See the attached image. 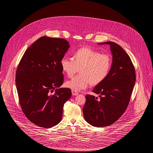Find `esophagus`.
I'll use <instances>...</instances> for the list:
<instances>
[{"label":"esophagus","instance_id":"obj_1","mask_svg":"<svg viewBox=\"0 0 153 153\" xmlns=\"http://www.w3.org/2000/svg\"><path fill=\"white\" fill-rule=\"evenodd\" d=\"M72 94L73 96H76L79 94V92L77 91H76L74 90H72Z\"/></svg>","mask_w":153,"mask_h":153}]
</instances>
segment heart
<instances>
[{
    "label": "heart",
    "instance_id": "1",
    "mask_svg": "<svg viewBox=\"0 0 153 153\" xmlns=\"http://www.w3.org/2000/svg\"><path fill=\"white\" fill-rule=\"evenodd\" d=\"M73 59L62 58L60 65L64 73L72 77L79 71L80 74L65 82V86L76 91L85 89L91 84L97 85L106 79L109 73L112 59L109 54L88 48H81L73 54Z\"/></svg>",
    "mask_w": 153,
    "mask_h": 153
}]
</instances>
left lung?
<instances>
[{"mask_svg":"<svg viewBox=\"0 0 153 153\" xmlns=\"http://www.w3.org/2000/svg\"><path fill=\"white\" fill-rule=\"evenodd\" d=\"M98 44L110 45L112 65L106 79L92 91L100 99L86 95L82 109L88 123L102 127L115 123L123 114L130 102L136 75L130 57L120 45L111 41Z\"/></svg>","mask_w":153,"mask_h":153,"instance_id":"obj_1","label":"left lung"}]
</instances>
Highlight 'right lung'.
Returning a JSON list of instances; mask_svg holds the SVG:
<instances>
[{"instance_id":"obj_1","label":"right lung","mask_w":153,"mask_h":153,"mask_svg":"<svg viewBox=\"0 0 153 153\" xmlns=\"http://www.w3.org/2000/svg\"><path fill=\"white\" fill-rule=\"evenodd\" d=\"M69 47L65 39L42 36L26 51L18 66L15 82L22 111L38 127L58 124L72 96L71 89L58 88L64 82L60 61Z\"/></svg>"}]
</instances>
